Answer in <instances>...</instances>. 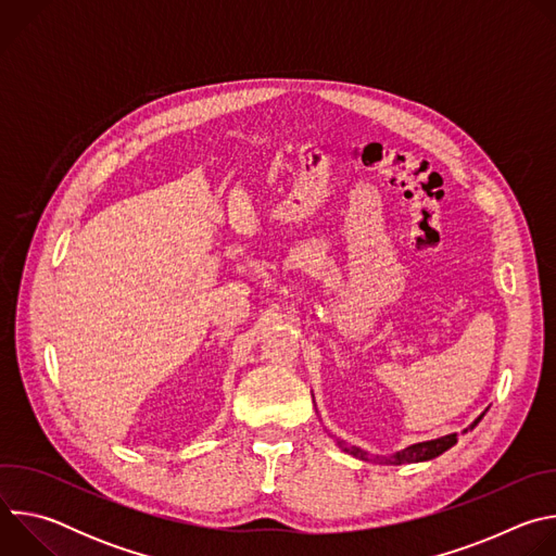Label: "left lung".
I'll return each mask as SVG.
<instances>
[{
	"label": "left lung",
	"mask_w": 556,
	"mask_h": 556,
	"mask_svg": "<svg viewBox=\"0 0 556 556\" xmlns=\"http://www.w3.org/2000/svg\"><path fill=\"white\" fill-rule=\"evenodd\" d=\"M484 418V414L475 420L468 429H475L478 427V422ZM466 429V431H468ZM457 442V433H448V435H444V438H438V440H429V442H418V444H412V446H407V448H403V451H399V453H393L391 457H384V462H391V464H414V462H427V459H433V457H438V455H442L446 448H451L453 444ZM339 446L343 448V451H348L350 455H354V457H361V459H365V462H369V459H378V457H369L365 451H361V448H356V446H348V444H343V442H339Z\"/></svg>",
	"instance_id": "1"
}]
</instances>
